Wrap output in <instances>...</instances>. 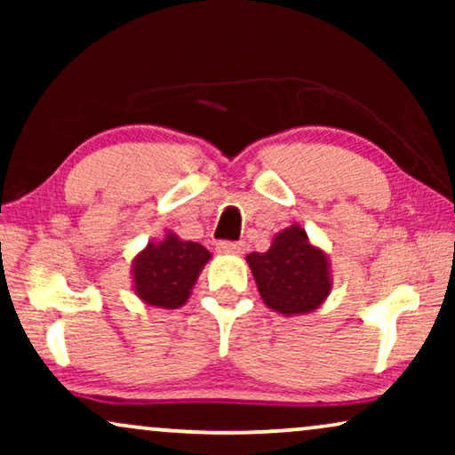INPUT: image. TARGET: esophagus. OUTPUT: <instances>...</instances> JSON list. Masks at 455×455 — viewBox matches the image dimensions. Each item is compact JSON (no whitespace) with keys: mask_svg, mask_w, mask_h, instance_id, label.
<instances>
[{"mask_svg":"<svg viewBox=\"0 0 455 455\" xmlns=\"http://www.w3.org/2000/svg\"><path fill=\"white\" fill-rule=\"evenodd\" d=\"M217 252L221 254H242L244 244L242 242H217Z\"/></svg>","mask_w":455,"mask_h":455,"instance_id":"esophagus-1","label":"esophagus"}]
</instances>
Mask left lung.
<instances>
[{
	"label": "left lung",
	"mask_w": 455,
	"mask_h": 455,
	"mask_svg": "<svg viewBox=\"0 0 455 455\" xmlns=\"http://www.w3.org/2000/svg\"><path fill=\"white\" fill-rule=\"evenodd\" d=\"M246 263L263 302L283 316L313 313L331 294L327 252L313 244L298 223L273 235L267 252L248 254Z\"/></svg>",
	"instance_id": "left-lung-1"
}]
</instances>
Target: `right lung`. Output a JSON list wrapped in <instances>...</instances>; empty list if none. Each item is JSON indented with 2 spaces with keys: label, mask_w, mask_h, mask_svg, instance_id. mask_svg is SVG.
Masks as SVG:
<instances>
[{
  "label": "right lung",
  "mask_w": 455,
  "mask_h": 455,
  "mask_svg": "<svg viewBox=\"0 0 455 455\" xmlns=\"http://www.w3.org/2000/svg\"><path fill=\"white\" fill-rule=\"evenodd\" d=\"M211 252L198 242L165 232L136 254L130 267L132 290L147 307L173 310L188 302Z\"/></svg>",
  "instance_id": "right-lung-1"
}]
</instances>
